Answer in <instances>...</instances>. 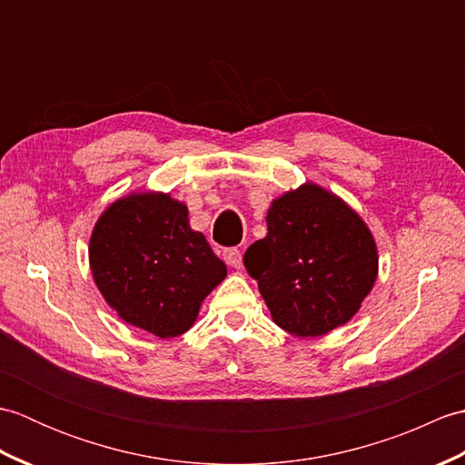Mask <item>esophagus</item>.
Segmentation results:
<instances>
[{"label":"esophagus","mask_w":465,"mask_h":465,"mask_svg":"<svg viewBox=\"0 0 465 465\" xmlns=\"http://www.w3.org/2000/svg\"><path fill=\"white\" fill-rule=\"evenodd\" d=\"M223 260H225L227 265H230V268H235V270L242 268V252L238 248L225 250L223 252Z\"/></svg>","instance_id":"1"}]
</instances>
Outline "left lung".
Here are the masks:
<instances>
[{"label": "left lung", "mask_w": 465, "mask_h": 465, "mask_svg": "<svg viewBox=\"0 0 465 465\" xmlns=\"http://www.w3.org/2000/svg\"><path fill=\"white\" fill-rule=\"evenodd\" d=\"M265 222L243 263L272 320L300 338L348 323L378 280V245L360 213L308 182L273 200Z\"/></svg>", "instance_id": "8db88e82"}]
</instances>
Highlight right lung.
Masks as SVG:
<instances>
[{
  "instance_id": "obj_1",
  "label": "right lung",
  "mask_w": 465,
  "mask_h": 465,
  "mask_svg": "<svg viewBox=\"0 0 465 465\" xmlns=\"http://www.w3.org/2000/svg\"><path fill=\"white\" fill-rule=\"evenodd\" d=\"M90 268L97 290L130 325L157 338L192 328L202 302L227 275L187 205L170 193L134 192L95 222Z\"/></svg>"
}]
</instances>
